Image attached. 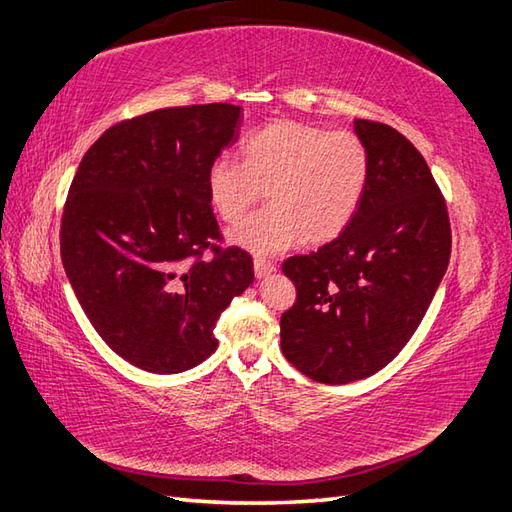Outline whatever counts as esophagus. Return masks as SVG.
Instances as JSON below:
<instances>
[{
  "label": "esophagus",
  "mask_w": 512,
  "mask_h": 512,
  "mask_svg": "<svg viewBox=\"0 0 512 512\" xmlns=\"http://www.w3.org/2000/svg\"><path fill=\"white\" fill-rule=\"evenodd\" d=\"M276 271V265L267 258H254V274L256 278H267Z\"/></svg>",
  "instance_id": "1"
}]
</instances>
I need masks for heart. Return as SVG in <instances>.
I'll return each instance as SVG.
<instances>
[{
  "instance_id": "1",
  "label": "heart",
  "mask_w": 512,
  "mask_h": 512,
  "mask_svg": "<svg viewBox=\"0 0 512 512\" xmlns=\"http://www.w3.org/2000/svg\"><path fill=\"white\" fill-rule=\"evenodd\" d=\"M241 160L217 157L206 173L212 208L236 223L263 197L269 206L230 232L254 254L300 243L322 245L355 219L370 177V153L357 133L298 120H271L241 140Z\"/></svg>"
}]
</instances>
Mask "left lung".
I'll use <instances>...</instances> for the list:
<instances>
[{
  "instance_id": "8db88e82",
  "label": "left lung",
  "mask_w": 512,
  "mask_h": 512,
  "mask_svg": "<svg viewBox=\"0 0 512 512\" xmlns=\"http://www.w3.org/2000/svg\"><path fill=\"white\" fill-rule=\"evenodd\" d=\"M370 177L355 219L335 241L282 271L298 300L280 317L293 368L328 385L366 379L399 355L445 276L451 227L425 157L396 129L355 120Z\"/></svg>"
}]
</instances>
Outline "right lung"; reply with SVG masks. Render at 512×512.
I'll return each mask as SVG.
<instances>
[{
  "mask_svg": "<svg viewBox=\"0 0 512 512\" xmlns=\"http://www.w3.org/2000/svg\"><path fill=\"white\" fill-rule=\"evenodd\" d=\"M243 109L170 107L107 129L76 170L61 221L67 280L105 344L135 368L177 374L206 361L219 315L254 282L252 256L214 247L212 160Z\"/></svg>",
  "mask_w": 512,
  "mask_h": 512,
  "instance_id": "add662e5",
  "label": "right lung"
}]
</instances>
